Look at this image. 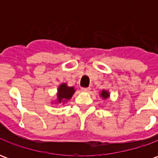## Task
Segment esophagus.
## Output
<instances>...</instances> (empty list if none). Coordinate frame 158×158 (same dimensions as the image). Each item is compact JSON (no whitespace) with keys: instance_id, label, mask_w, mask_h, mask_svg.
<instances>
[{"instance_id":"esophagus-1","label":"esophagus","mask_w":158,"mask_h":158,"mask_svg":"<svg viewBox=\"0 0 158 158\" xmlns=\"http://www.w3.org/2000/svg\"><path fill=\"white\" fill-rule=\"evenodd\" d=\"M83 92H89L90 91V88H82L81 89Z\"/></svg>"}]
</instances>
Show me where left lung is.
Listing matches in <instances>:
<instances>
[{
	"label": "left lung",
	"mask_w": 158,
	"mask_h": 158,
	"mask_svg": "<svg viewBox=\"0 0 158 158\" xmlns=\"http://www.w3.org/2000/svg\"><path fill=\"white\" fill-rule=\"evenodd\" d=\"M101 96L102 97L103 99H106V98L109 97V93H108V91H106V90H102V93H101Z\"/></svg>",
	"instance_id": "left-lung-1"
}]
</instances>
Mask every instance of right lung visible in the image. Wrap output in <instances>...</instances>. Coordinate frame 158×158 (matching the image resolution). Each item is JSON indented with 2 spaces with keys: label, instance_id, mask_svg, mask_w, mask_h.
<instances>
[{
  "label": "right lung",
  "instance_id": "right-lung-1",
  "mask_svg": "<svg viewBox=\"0 0 158 158\" xmlns=\"http://www.w3.org/2000/svg\"><path fill=\"white\" fill-rule=\"evenodd\" d=\"M74 92L75 90L73 87H69L66 84H62L57 89V102L59 103L65 102L72 97Z\"/></svg>",
  "mask_w": 158,
  "mask_h": 158
}]
</instances>
